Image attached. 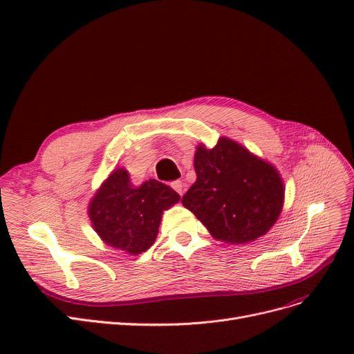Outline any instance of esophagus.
<instances>
[{"label": "esophagus", "mask_w": 354, "mask_h": 354, "mask_svg": "<svg viewBox=\"0 0 354 354\" xmlns=\"http://www.w3.org/2000/svg\"><path fill=\"white\" fill-rule=\"evenodd\" d=\"M171 187H173V189L177 192V194H178L180 196L185 194V185L181 183L180 180H177V181H173V183H171Z\"/></svg>", "instance_id": "obj_1"}]
</instances>
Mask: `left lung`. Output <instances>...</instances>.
I'll use <instances>...</instances> for the list:
<instances>
[{
    "label": "left lung",
    "mask_w": 354,
    "mask_h": 354,
    "mask_svg": "<svg viewBox=\"0 0 354 354\" xmlns=\"http://www.w3.org/2000/svg\"><path fill=\"white\" fill-rule=\"evenodd\" d=\"M195 171L196 181L181 203L214 239L250 243L279 218L285 201L279 171L241 143L220 137L212 149L198 145Z\"/></svg>",
    "instance_id": "obj_1"
}]
</instances>
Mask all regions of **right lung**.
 I'll use <instances>...</instances> for the list:
<instances>
[{"label":"right lung","mask_w":354,"mask_h":354,"mask_svg":"<svg viewBox=\"0 0 354 354\" xmlns=\"http://www.w3.org/2000/svg\"><path fill=\"white\" fill-rule=\"evenodd\" d=\"M178 201L176 190L155 178L134 186L128 171L118 167L91 198L88 217L106 245L137 255L153 245L164 211Z\"/></svg>","instance_id":"1"}]
</instances>
